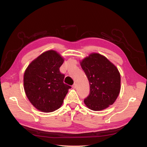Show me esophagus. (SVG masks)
Wrapping results in <instances>:
<instances>
[{
	"label": "esophagus",
	"instance_id": "34e87169",
	"mask_svg": "<svg viewBox=\"0 0 147 147\" xmlns=\"http://www.w3.org/2000/svg\"><path fill=\"white\" fill-rule=\"evenodd\" d=\"M72 88H73V89H75V88H76V84H74L73 85H72Z\"/></svg>",
	"mask_w": 147,
	"mask_h": 147
}]
</instances>
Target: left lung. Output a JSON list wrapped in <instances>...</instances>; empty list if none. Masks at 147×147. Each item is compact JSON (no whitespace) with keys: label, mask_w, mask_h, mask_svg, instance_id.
I'll return each instance as SVG.
<instances>
[{"label":"left lung","mask_w":147,"mask_h":147,"mask_svg":"<svg viewBox=\"0 0 147 147\" xmlns=\"http://www.w3.org/2000/svg\"><path fill=\"white\" fill-rule=\"evenodd\" d=\"M80 63L90 85V94L84 100V104L94 111L112 105L121 89V77L117 67L104 56L94 53Z\"/></svg>","instance_id":"left-lung-1"}]
</instances>
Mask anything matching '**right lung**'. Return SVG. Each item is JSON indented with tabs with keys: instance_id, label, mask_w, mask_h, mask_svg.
Listing matches in <instances>:
<instances>
[{
	"instance_id": "add662e5",
	"label": "right lung",
	"mask_w": 147,
	"mask_h": 147,
	"mask_svg": "<svg viewBox=\"0 0 147 147\" xmlns=\"http://www.w3.org/2000/svg\"><path fill=\"white\" fill-rule=\"evenodd\" d=\"M64 58L55 50L43 53L32 61L24 74V91L35 108L52 112L61 107L71 87L64 83L59 68Z\"/></svg>"
}]
</instances>
